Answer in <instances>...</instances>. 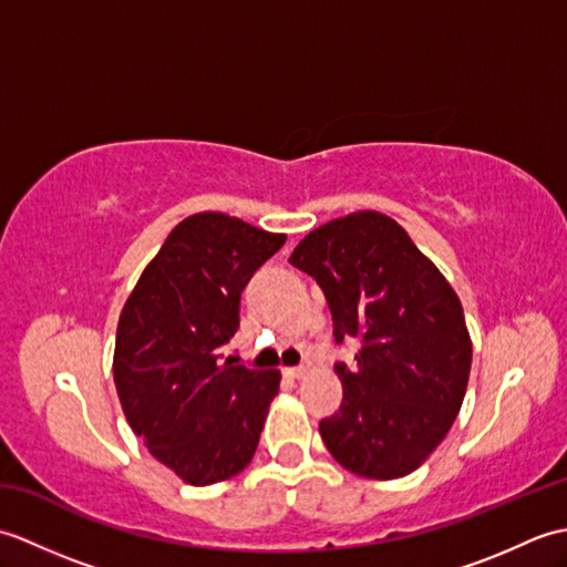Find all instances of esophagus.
<instances>
[{"label": "esophagus", "instance_id": "34e87169", "mask_svg": "<svg viewBox=\"0 0 567 567\" xmlns=\"http://www.w3.org/2000/svg\"><path fill=\"white\" fill-rule=\"evenodd\" d=\"M282 372H285V378L299 380V378H305V375H307V368H285Z\"/></svg>", "mask_w": 567, "mask_h": 567}]
</instances>
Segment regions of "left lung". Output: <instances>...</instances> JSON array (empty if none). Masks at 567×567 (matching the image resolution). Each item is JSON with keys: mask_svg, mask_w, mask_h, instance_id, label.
<instances>
[{"mask_svg": "<svg viewBox=\"0 0 567 567\" xmlns=\"http://www.w3.org/2000/svg\"><path fill=\"white\" fill-rule=\"evenodd\" d=\"M290 262L327 295L336 343H363L353 368L336 365L343 402L319 424L329 453L360 477L414 473L467 390L473 341L461 299L404 228L372 209L309 231Z\"/></svg>", "mask_w": 567, "mask_h": 567, "instance_id": "obj_1", "label": "left lung"}]
</instances>
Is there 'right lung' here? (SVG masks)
I'll list each match as a JSON object with an SVG mask.
<instances>
[{"label": "right lung", "mask_w": 567, "mask_h": 567, "mask_svg": "<svg viewBox=\"0 0 567 567\" xmlns=\"http://www.w3.org/2000/svg\"><path fill=\"white\" fill-rule=\"evenodd\" d=\"M287 240L221 212L179 221L141 272L116 327L114 384L153 457L187 485L238 475L256 455L280 370L221 363L240 292Z\"/></svg>", "instance_id": "right-lung-1"}]
</instances>
